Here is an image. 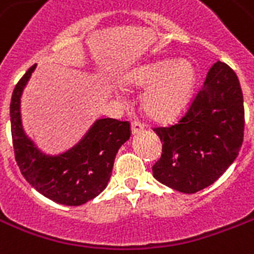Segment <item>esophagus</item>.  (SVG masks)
I'll list each match as a JSON object with an SVG mask.
<instances>
[{
	"label": "esophagus",
	"instance_id": "esophagus-1",
	"mask_svg": "<svg viewBox=\"0 0 254 254\" xmlns=\"http://www.w3.org/2000/svg\"><path fill=\"white\" fill-rule=\"evenodd\" d=\"M144 130V124H141L140 121H133L131 123V133L133 134H137L140 131Z\"/></svg>",
	"mask_w": 254,
	"mask_h": 254
}]
</instances>
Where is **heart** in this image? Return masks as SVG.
<instances>
[{
	"label": "heart",
	"mask_w": 254,
	"mask_h": 254,
	"mask_svg": "<svg viewBox=\"0 0 254 254\" xmlns=\"http://www.w3.org/2000/svg\"><path fill=\"white\" fill-rule=\"evenodd\" d=\"M129 84L145 89L141 105L149 117L169 121L183 113L196 85V70L189 61H162L138 67Z\"/></svg>",
	"instance_id": "b5f03b06"
}]
</instances>
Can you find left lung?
<instances>
[{
	"label": "left lung",
	"mask_w": 254,
	"mask_h": 254,
	"mask_svg": "<svg viewBox=\"0 0 254 254\" xmlns=\"http://www.w3.org/2000/svg\"><path fill=\"white\" fill-rule=\"evenodd\" d=\"M243 90L233 69L217 61L181 119L153 127L162 154L153 177L183 193H196L217 181L239 154L244 141Z\"/></svg>",
	"instance_id": "1"
}]
</instances>
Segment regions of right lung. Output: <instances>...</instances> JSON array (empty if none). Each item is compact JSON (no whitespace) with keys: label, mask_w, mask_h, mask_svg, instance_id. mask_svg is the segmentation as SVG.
<instances>
[{"label":"right lung","mask_w":254,"mask_h":254,"mask_svg":"<svg viewBox=\"0 0 254 254\" xmlns=\"http://www.w3.org/2000/svg\"><path fill=\"white\" fill-rule=\"evenodd\" d=\"M37 64L17 82L10 101L14 157L21 173L33 188L54 202L78 206L92 200L108 185L114 158L131 134L129 121L97 120L84 138L60 156H45L25 135L19 102Z\"/></svg>","instance_id":"1"}]
</instances>
